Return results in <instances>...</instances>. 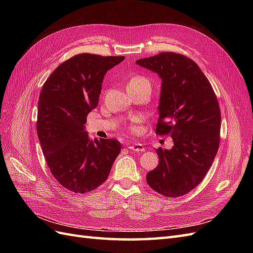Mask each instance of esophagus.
<instances>
[{
	"label": "esophagus",
	"mask_w": 253,
	"mask_h": 253,
	"mask_svg": "<svg viewBox=\"0 0 253 253\" xmlns=\"http://www.w3.org/2000/svg\"><path fill=\"white\" fill-rule=\"evenodd\" d=\"M128 149L131 150V151H134V152H143V151H144L143 144L137 143V142L129 143V144H128Z\"/></svg>",
	"instance_id": "obj_1"
}]
</instances>
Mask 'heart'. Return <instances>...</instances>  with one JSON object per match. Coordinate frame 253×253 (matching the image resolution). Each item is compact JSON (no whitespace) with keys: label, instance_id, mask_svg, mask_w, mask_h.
Segmentation results:
<instances>
[{"label":"heart","instance_id":"heart-1","mask_svg":"<svg viewBox=\"0 0 253 253\" xmlns=\"http://www.w3.org/2000/svg\"><path fill=\"white\" fill-rule=\"evenodd\" d=\"M140 85H147V86L151 87L150 81L145 77H142V76H136V77L132 78L131 81L128 82L127 87H129V86H140ZM132 128L135 129L134 126Z\"/></svg>","mask_w":253,"mask_h":253}]
</instances>
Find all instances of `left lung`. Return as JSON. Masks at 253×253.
<instances>
[{
    "label": "left lung",
    "instance_id": "1",
    "mask_svg": "<svg viewBox=\"0 0 253 253\" xmlns=\"http://www.w3.org/2000/svg\"><path fill=\"white\" fill-rule=\"evenodd\" d=\"M136 63L162 79L156 133L170 134L173 147L156 150L159 164L148 185L167 197L185 195L200 185L219 145L220 110L209 80L193 60L160 52Z\"/></svg>",
    "mask_w": 253,
    "mask_h": 253
}]
</instances>
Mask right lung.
I'll return each mask as SVG.
<instances>
[{"label": "right lung", "mask_w": 253, "mask_h": 253, "mask_svg": "<svg viewBox=\"0 0 253 253\" xmlns=\"http://www.w3.org/2000/svg\"><path fill=\"white\" fill-rule=\"evenodd\" d=\"M125 57L80 53L61 63L45 81L38 101V137L53 177L75 193L106 180L121 144L89 139L86 117L99 101L104 75Z\"/></svg>", "instance_id": "right-lung-1"}]
</instances>
